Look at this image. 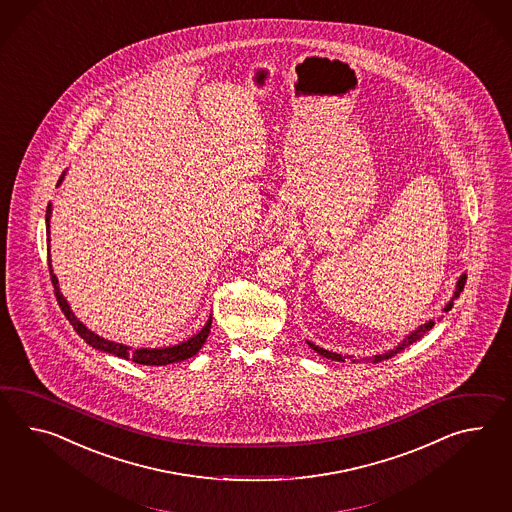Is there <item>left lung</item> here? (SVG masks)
Listing matches in <instances>:
<instances>
[{"label":"left lung","instance_id":"8db88e82","mask_svg":"<svg viewBox=\"0 0 512 512\" xmlns=\"http://www.w3.org/2000/svg\"><path fill=\"white\" fill-rule=\"evenodd\" d=\"M464 283H466V274H461V277L457 279V285H455V292H453V296H451V300L444 305V309L442 311L448 312L451 307H453V301L457 300L459 296H461L462 290H464ZM435 325V320H429V322H425V324L420 325V327H416L414 331H411L407 337L403 338L401 342H399L398 346L394 349H388L385 353H379V355H372V357H366V359H361V361H370V362H381L387 361L390 357H394L396 353H399L401 349L407 348V346H411L412 342H416V340H420V338L424 337L425 333L431 329ZM307 344H309V348L314 349L318 355H322L325 359H331V361H351V362H359V359H355L353 355H340V353H335V351H329V349L320 348V346H316V344H312L307 340Z\"/></svg>","mask_w":512,"mask_h":512}]
</instances>
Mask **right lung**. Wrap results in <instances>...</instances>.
Instances as JSON below:
<instances>
[{
  "mask_svg": "<svg viewBox=\"0 0 512 512\" xmlns=\"http://www.w3.org/2000/svg\"><path fill=\"white\" fill-rule=\"evenodd\" d=\"M64 175H66V170H64L61 177H59L57 187H61V185H63ZM51 212H53V205H51L50 201V203H48V209H46V235H48V261H50L51 283H53V287H55V296H57V301H59V305H61V309H63L64 316L68 318V322H70V324L74 325L75 333H77L79 337L83 338V340L87 342L88 346L100 349L103 353H109V355H114V357L125 359V361L144 364V366H166V364H172V362L185 361V359L194 357V355L203 348L205 340H207L209 333H211L212 314L196 335H192V337L187 338V340H183V342H179V344H174V346H164V348H131V346H125V344L114 342V340H107V338L96 335L94 331H90L87 325L83 324V322L75 316L74 311L70 309L68 301H66V298L63 296V292H61V288H59V279H57V275L53 274V268H51Z\"/></svg>",
  "mask_w": 512,
  "mask_h": 512,
  "instance_id": "add662e5",
  "label": "right lung"
}]
</instances>
